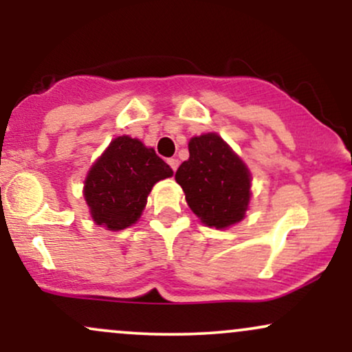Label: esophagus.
Returning <instances> with one entry per match:
<instances>
[{
    "label": "esophagus",
    "mask_w": 352,
    "mask_h": 352,
    "mask_svg": "<svg viewBox=\"0 0 352 352\" xmlns=\"http://www.w3.org/2000/svg\"><path fill=\"white\" fill-rule=\"evenodd\" d=\"M167 164L170 165V168H172L173 172H175L177 168H179V159H168V160H167Z\"/></svg>",
    "instance_id": "esophagus-1"
}]
</instances>
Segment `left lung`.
Listing matches in <instances>:
<instances>
[{
  "label": "left lung",
  "instance_id": "obj_1",
  "mask_svg": "<svg viewBox=\"0 0 352 352\" xmlns=\"http://www.w3.org/2000/svg\"><path fill=\"white\" fill-rule=\"evenodd\" d=\"M188 160L175 173L192 212L218 230L238 223L250 201V172L217 134L193 137Z\"/></svg>",
  "mask_w": 352,
  "mask_h": 352
}]
</instances>
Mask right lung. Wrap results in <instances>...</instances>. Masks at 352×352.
Here are the masks:
<instances>
[{
    "label": "right lung",
    "mask_w": 352,
    "mask_h": 352,
    "mask_svg": "<svg viewBox=\"0 0 352 352\" xmlns=\"http://www.w3.org/2000/svg\"><path fill=\"white\" fill-rule=\"evenodd\" d=\"M172 173L153 148L127 135L117 137L92 165L84 185L92 218L116 232L131 227L139 220L153 185Z\"/></svg>",
    "instance_id": "add662e5"
}]
</instances>
